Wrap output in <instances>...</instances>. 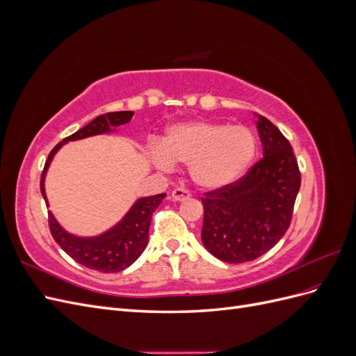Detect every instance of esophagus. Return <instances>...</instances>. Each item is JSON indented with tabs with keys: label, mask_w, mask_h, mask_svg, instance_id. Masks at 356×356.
Wrapping results in <instances>:
<instances>
[{
	"label": "esophagus",
	"mask_w": 356,
	"mask_h": 356,
	"mask_svg": "<svg viewBox=\"0 0 356 356\" xmlns=\"http://www.w3.org/2000/svg\"><path fill=\"white\" fill-rule=\"evenodd\" d=\"M190 196H191L190 191L186 190V188H175L174 191H172V199H174L175 202L187 200Z\"/></svg>",
	"instance_id": "obj_1"
}]
</instances>
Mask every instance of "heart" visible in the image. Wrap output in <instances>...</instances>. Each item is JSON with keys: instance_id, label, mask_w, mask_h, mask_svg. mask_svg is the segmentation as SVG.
<instances>
[{"instance_id": "obj_1", "label": "heart", "mask_w": 356, "mask_h": 356, "mask_svg": "<svg viewBox=\"0 0 356 356\" xmlns=\"http://www.w3.org/2000/svg\"><path fill=\"white\" fill-rule=\"evenodd\" d=\"M255 153L257 139L251 129L195 120L170 126L163 144L153 145L149 157L161 172H172L177 163L187 165L196 186L218 190L239 179Z\"/></svg>"}]
</instances>
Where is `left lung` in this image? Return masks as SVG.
Segmentation results:
<instances>
[{"label": "left lung", "instance_id": "left-lung-1", "mask_svg": "<svg viewBox=\"0 0 356 356\" xmlns=\"http://www.w3.org/2000/svg\"><path fill=\"white\" fill-rule=\"evenodd\" d=\"M255 117L263 159L239 181L202 197V242L218 260L233 264L255 260L282 239L301 184L288 139L266 117Z\"/></svg>", "mask_w": 356, "mask_h": 356}]
</instances>
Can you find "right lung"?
Masks as SVG:
<instances>
[{
	"label": "right lung",
	"mask_w": 356,
	"mask_h": 356,
	"mask_svg": "<svg viewBox=\"0 0 356 356\" xmlns=\"http://www.w3.org/2000/svg\"><path fill=\"white\" fill-rule=\"evenodd\" d=\"M134 117L132 111H115L106 113L96 117L89 124L81 127L80 131L72 134L71 136L63 139L55 148L51 149L47 161L41 174V195L46 200L49 208V202L46 196L44 181L49 166L53 157L62 148L63 144L70 141H79L95 135L115 132V127L131 122ZM166 193L156 196L139 197L129 209L124 217L114 224L111 229L98 234V236H77L67 232L55 218V215L49 211V225L53 239L65 251L72 260L86 266L92 270H98L104 273H114L124 270L138 260L148 243V230L152 222V215L157 209L161 200L165 199Z\"/></svg>",
	"instance_id": "right-lung-1"
}]
</instances>
